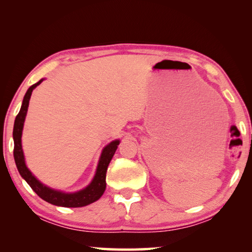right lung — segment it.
Returning <instances> with one entry per match:
<instances>
[{
    "label": "right lung",
    "instance_id": "obj_1",
    "mask_svg": "<svg viewBox=\"0 0 252 252\" xmlns=\"http://www.w3.org/2000/svg\"><path fill=\"white\" fill-rule=\"evenodd\" d=\"M43 81L44 78L39 79L37 83H35L34 85L31 86L28 92L25 93L23 101H22L20 113L17 114V116L15 118L14 128H13V139H14V152H13V155H14V160L17 167V170H19L22 178L30 185V187L32 188L33 190L37 193V196L41 197L43 200L50 202L52 205L60 207H68V208H77V207L87 206L92 204V202L98 200L99 198L103 196L106 189V171H107V167L110 160H112V158L115 152H116L121 140L115 139L108 145H106L103 148L98 164H97L94 177H93L92 182L88 184L85 188L81 189V190L75 192H64L62 190L53 189L39 182V180L32 174V171L28 168V166H26L23 148H22V131H23L26 114H28L31 95H32L34 88L38 86Z\"/></svg>",
    "mask_w": 252,
    "mask_h": 252
}]
</instances>
